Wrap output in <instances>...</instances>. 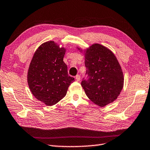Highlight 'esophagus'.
Returning <instances> with one entry per match:
<instances>
[{"mask_svg": "<svg viewBox=\"0 0 150 150\" xmlns=\"http://www.w3.org/2000/svg\"><path fill=\"white\" fill-rule=\"evenodd\" d=\"M75 79H76V80H77V81H80V80H81V77H80V75H76Z\"/></svg>", "mask_w": 150, "mask_h": 150, "instance_id": "esophagus-1", "label": "esophagus"}]
</instances>
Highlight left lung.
Returning <instances> with one entry per match:
<instances>
[{
  "label": "left lung",
  "mask_w": 150,
  "mask_h": 150,
  "mask_svg": "<svg viewBox=\"0 0 150 150\" xmlns=\"http://www.w3.org/2000/svg\"><path fill=\"white\" fill-rule=\"evenodd\" d=\"M84 64L87 79H83L81 86L88 98L101 107L116 99L124 86V75L113 52L93 44L86 50Z\"/></svg>",
  "instance_id": "obj_1"
}]
</instances>
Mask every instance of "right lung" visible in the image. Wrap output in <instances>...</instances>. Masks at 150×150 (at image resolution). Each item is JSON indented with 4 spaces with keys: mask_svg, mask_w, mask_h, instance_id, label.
<instances>
[{
    "mask_svg": "<svg viewBox=\"0 0 150 150\" xmlns=\"http://www.w3.org/2000/svg\"><path fill=\"white\" fill-rule=\"evenodd\" d=\"M66 49L50 41L38 48L29 66L27 79L29 88L38 100L52 106L66 96L75 79L67 73L63 58Z\"/></svg>",
    "mask_w": 150,
    "mask_h": 150,
    "instance_id": "obj_1",
    "label": "right lung"
}]
</instances>
